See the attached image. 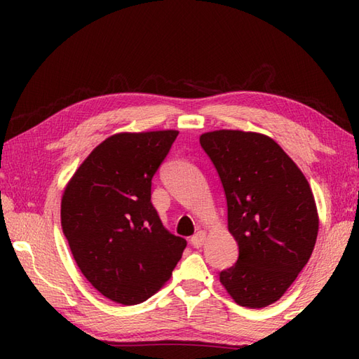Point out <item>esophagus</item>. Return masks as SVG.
Listing matches in <instances>:
<instances>
[{
  "label": "esophagus",
  "mask_w": 359,
  "mask_h": 359,
  "mask_svg": "<svg viewBox=\"0 0 359 359\" xmlns=\"http://www.w3.org/2000/svg\"><path fill=\"white\" fill-rule=\"evenodd\" d=\"M205 238H207V234H205L203 231H197L194 236H191L189 242H191V245L194 248H199V247H202V243L205 242Z\"/></svg>",
  "instance_id": "1"
}]
</instances>
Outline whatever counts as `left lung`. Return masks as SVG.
Wrapping results in <instances>:
<instances>
[{
  "mask_svg": "<svg viewBox=\"0 0 359 359\" xmlns=\"http://www.w3.org/2000/svg\"><path fill=\"white\" fill-rule=\"evenodd\" d=\"M222 182L228 231L239 257L219 279L242 307L276 302L306 266L319 219L306 175L270 137L220 131L201 135Z\"/></svg>",
  "mask_w": 359,
  "mask_h": 359,
  "instance_id": "1",
  "label": "left lung"
}]
</instances>
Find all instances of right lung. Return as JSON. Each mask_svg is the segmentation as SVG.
<instances>
[{"label":"right lung","mask_w":359,"mask_h":359,"mask_svg":"<svg viewBox=\"0 0 359 359\" xmlns=\"http://www.w3.org/2000/svg\"><path fill=\"white\" fill-rule=\"evenodd\" d=\"M177 135L172 129L111 135L65 189L62 226L75 262L94 288L123 306L157 293L187 247L151 203L152 177Z\"/></svg>","instance_id":"right-lung-1"}]
</instances>
